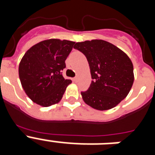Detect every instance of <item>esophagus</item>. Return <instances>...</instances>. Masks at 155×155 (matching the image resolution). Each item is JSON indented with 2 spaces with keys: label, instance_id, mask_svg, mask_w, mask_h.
<instances>
[{
  "label": "esophagus",
  "instance_id": "esophagus-1",
  "mask_svg": "<svg viewBox=\"0 0 155 155\" xmlns=\"http://www.w3.org/2000/svg\"><path fill=\"white\" fill-rule=\"evenodd\" d=\"M73 81L77 83V82L78 81V77H75V78H73Z\"/></svg>",
  "mask_w": 155,
  "mask_h": 155
}]
</instances>
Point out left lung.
Returning a JSON list of instances; mask_svg holds the SVG:
<instances>
[{
	"label": "left lung",
	"instance_id": "1",
	"mask_svg": "<svg viewBox=\"0 0 155 155\" xmlns=\"http://www.w3.org/2000/svg\"><path fill=\"white\" fill-rule=\"evenodd\" d=\"M74 48L85 56L91 71L90 87L81 92L84 102L102 111L118 105L134 83L130 59L118 47L101 39L77 42Z\"/></svg>",
	"mask_w": 155,
	"mask_h": 155
}]
</instances>
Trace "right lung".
<instances>
[{"label": "right lung", "instance_id": "add662e5", "mask_svg": "<svg viewBox=\"0 0 155 155\" xmlns=\"http://www.w3.org/2000/svg\"><path fill=\"white\" fill-rule=\"evenodd\" d=\"M74 42L51 39L31 46L19 64L18 74L23 89L36 104L47 107L61 101L71 80L62 71Z\"/></svg>", "mask_w": 155, "mask_h": 155}]
</instances>
